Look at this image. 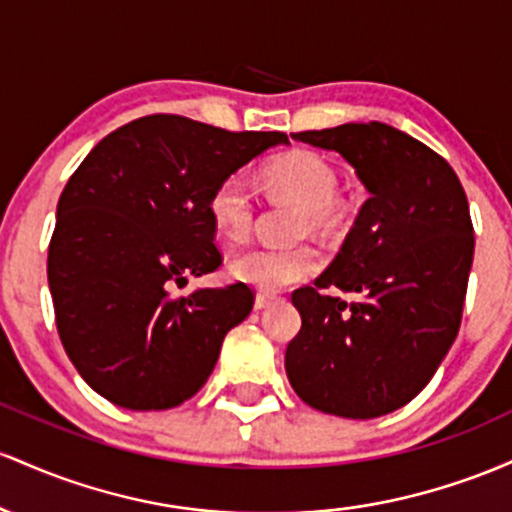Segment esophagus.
I'll return each mask as SVG.
<instances>
[{
    "mask_svg": "<svg viewBox=\"0 0 512 512\" xmlns=\"http://www.w3.org/2000/svg\"><path fill=\"white\" fill-rule=\"evenodd\" d=\"M273 302H275L273 295H266V292H258L256 300H254V307L256 309H266V307H271Z\"/></svg>",
    "mask_w": 512,
    "mask_h": 512,
    "instance_id": "1",
    "label": "esophagus"
}]
</instances>
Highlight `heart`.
<instances>
[{
  "mask_svg": "<svg viewBox=\"0 0 512 512\" xmlns=\"http://www.w3.org/2000/svg\"><path fill=\"white\" fill-rule=\"evenodd\" d=\"M261 181L268 191L290 200L302 208L297 222V237L302 234H324L336 220V191L338 176L333 166L309 149H290L278 154L261 171ZM210 220L222 239L241 244L249 239L254 225L256 200L249 181L241 174L225 176L210 195ZM319 256L312 246H258L246 251L229 263V275L239 283L256 290L275 292L300 283L317 273Z\"/></svg>",
  "mask_w": 512,
  "mask_h": 512,
  "instance_id": "b5f03b06",
  "label": "heart"
}]
</instances>
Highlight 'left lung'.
I'll use <instances>...</instances> for the list:
<instances>
[{
    "label": "left lung",
    "instance_id": "obj_1",
    "mask_svg": "<svg viewBox=\"0 0 512 512\" xmlns=\"http://www.w3.org/2000/svg\"><path fill=\"white\" fill-rule=\"evenodd\" d=\"M341 154L370 198L333 263L292 292L302 329L285 372L312 409L377 418L421 392L455 343L474 261V227L452 166L384 123L292 132ZM360 291L363 303L324 296Z\"/></svg>",
    "mask_w": 512,
    "mask_h": 512
}]
</instances>
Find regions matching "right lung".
Listing matches in <instances>:
<instances>
[{"label": "right lung", "instance_id": "1", "mask_svg": "<svg viewBox=\"0 0 512 512\" xmlns=\"http://www.w3.org/2000/svg\"><path fill=\"white\" fill-rule=\"evenodd\" d=\"M285 132H229L145 116L86 154L57 203L48 285L60 341L94 392L132 411L174 409L208 382L249 285L171 297L222 263L210 195Z\"/></svg>", "mask_w": 512, "mask_h": 512}]
</instances>
